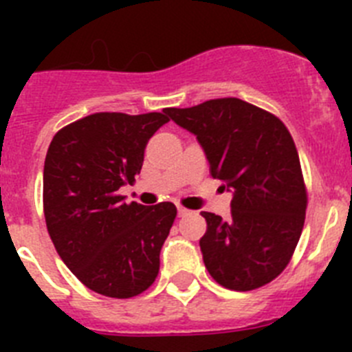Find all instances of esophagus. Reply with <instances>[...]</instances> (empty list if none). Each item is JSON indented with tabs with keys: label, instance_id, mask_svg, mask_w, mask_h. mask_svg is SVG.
I'll use <instances>...</instances> for the list:
<instances>
[{
	"label": "esophagus",
	"instance_id": "obj_1",
	"mask_svg": "<svg viewBox=\"0 0 352 352\" xmlns=\"http://www.w3.org/2000/svg\"><path fill=\"white\" fill-rule=\"evenodd\" d=\"M186 214H190V210H186V208L178 206V217H186Z\"/></svg>",
	"mask_w": 352,
	"mask_h": 352
}]
</instances>
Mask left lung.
Returning <instances> with one entry per match:
<instances>
[{"label": "left lung", "instance_id": "left-lung-1", "mask_svg": "<svg viewBox=\"0 0 352 352\" xmlns=\"http://www.w3.org/2000/svg\"><path fill=\"white\" fill-rule=\"evenodd\" d=\"M197 138L213 178L232 192L231 219L203 211L201 252L220 285L252 291L270 284L291 261L307 211V190L291 133L272 113L239 98L166 109Z\"/></svg>", "mask_w": 352, "mask_h": 352}]
</instances>
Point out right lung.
Masks as SVG:
<instances>
[{
    "label": "right lung",
    "instance_id": "obj_1",
    "mask_svg": "<svg viewBox=\"0 0 352 352\" xmlns=\"http://www.w3.org/2000/svg\"><path fill=\"white\" fill-rule=\"evenodd\" d=\"M164 113H95L52 138L43 166V213L67 268L91 291L132 298L153 284L173 203H125L120 188L141 173Z\"/></svg>",
    "mask_w": 352,
    "mask_h": 352
}]
</instances>
